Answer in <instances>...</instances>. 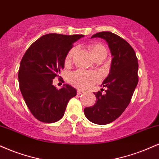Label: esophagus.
Masks as SVG:
<instances>
[{
  "instance_id": "1",
  "label": "esophagus",
  "mask_w": 159,
  "mask_h": 159,
  "mask_svg": "<svg viewBox=\"0 0 159 159\" xmlns=\"http://www.w3.org/2000/svg\"><path fill=\"white\" fill-rule=\"evenodd\" d=\"M77 94L78 95H82V94H84V92L81 91V90H78L77 91Z\"/></svg>"
}]
</instances>
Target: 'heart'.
Returning <instances> with one entry per match:
<instances>
[{
    "label": "heart",
    "instance_id": "heart-1",
    "mask_svg": "<svg viewBox=\"0 0 159 159\" xmlns=\"http://www.w3.org/2000/svg\"><path fill=\"white\" fill-rule=\"evenodd\" d=\"M76 47H72L68 52L65 59V63L69 64L76 52ZM89 49L93 58H95L102 53H107V49L101 43H92L89 45ZM99 80L98 75L94 72L87 71H76L72 72L70 75V81L74 87L80 89H87L93 87Z\"/></svg>",
    "mask_w": 159,
    "mask_h": 159
}]
</instances>
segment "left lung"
<instances>
[{
	"mask_svg": "<svg viewBox=\"0 0 159 159\" xmlns=\"http://www.w3.org/2000/svg\"><path fill=\"white\" fill-rule=\"evenodd\" d=\"M101 38L107 42L112 55L108 76L101 86L107 88L103 93H94L96 103L84 110L86 118L96 124H110L119 117L130 102L139 82V63L129 43L110 32H101L91 37Z\"/></svg>",
	"mask_w": 159,
	"mask_h": 159,
	"instance_id": "1",
	"label": "left lung"
}]
</instances>
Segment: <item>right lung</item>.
Segmentation results:
<instances>
[{"instance_id": "add662e5", "label": "right lung", "mask_w": 159, "mask_h": 159, "mask_svg": "<svg viewBox=\"0 0 159 159\" xmlns=\"http://www.w3.org/2000/svg\"><path fill=\"white\" fill-rule=\"evenodd\" d=\"M84 36L47 34L34 42L23 56L18 71L19 87L26 106L38 121H59L69 101L77 94L69 84L58 89L52 79L61 77L68 52L74 42Z\"/></svg>"}]
</instances>
